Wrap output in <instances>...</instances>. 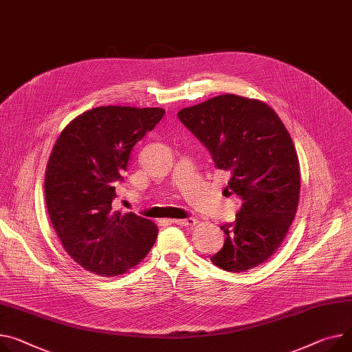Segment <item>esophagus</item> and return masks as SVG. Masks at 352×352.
Returning a JSON list of instances; mask_svg holds the SVG:
<instances>
[{
    "label": "esophagus",
    "mask_w": 352,
    "mask_h": 352,
    "mask_svg": "<svg viewBox=\"0 0 352 352\" xmlns=\"http://www.w3.org/2000/svg\"><path fill=\"white\" fill-rule=\"evenodd\" d=\"M170 224H176V226H182V227H192L195 226L197 221L193 217H188V219H182V220H168Z\"/></svg>",
    "instance_id": "esophagus-1"
}]
</instances>
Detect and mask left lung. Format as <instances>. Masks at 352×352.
<instances>
[{"mask_svg": "<svg viewBox=\"0 0 352 352\" xmlns=\"http://www.w3.org/2000/svg\"><path fill=\"white\" fill-rule=\"evenodd\" d=\"M177 117L215 168L230 172L226 190L241 200L235 221L221 226L224 247L211 262L234 274L262 265L280 247L299 204V157L286 126L263 101L235 94L186 107Z\"/></svg>", "mask_w": 352, "mask_h": 352, "instance_id": "1", "label": "left lung"}]
</instances>
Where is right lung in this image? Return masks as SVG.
<instances>
[{"label":"right lung","mask_w":352,"mask_h":352,"mask_svg":"<svg viewBox=\"0 0 352 352\" xmlns=\"http://www.w3.org/2000/svg\"><path fill=\"white\" fill-rule=\"evenodd\" d=\"M165 116L164 108L97 107L72 120L45 172L49 217L66 252L89 272L117 276L153 247L157 227L113 210L131 151Z\"/></svg>","instance_id":"right-lung-1"}]
</instances>
